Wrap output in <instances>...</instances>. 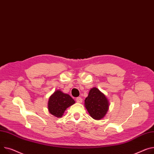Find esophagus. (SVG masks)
I'll list each match as a JSON object with an SVG mask.
<instances>
[{"mask_svg": "<svg viewBox=\"0 0 154 154\" xmlns=\"http://www.w3.org/2000/svg\"><path fill=\"white\" fill-rule=\"evenodd\" d=\"M75 100H76V101L79 103H81L82 102V99L81 97H77V98H76Z\"/></svg>", "mask_w": 154, "mask_h": 154, "instance_id": "esophagus-1", "label": "esophagus"}]
</instances>
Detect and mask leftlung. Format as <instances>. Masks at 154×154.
I'll list each match as a JSON object with an SVG mask.
<instances>
[{
  "label": "left lung",
  "instance_id": "left-lung-1",
  "mask_svg": "<svg viewBox=\"0 0 154 154\" xmlns=\"http://www.w3.org/2000/svg\"><path fill=\"white\" fill-rule=\"evenodd\" d=\"M85 106L90 116L96 120L103 118L108 110L109 101L97 88H92L85 100Z\"/></svg>",
  "mask_w": 154,
  "mask_h": 154
}]
</instances>
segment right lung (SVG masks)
<instances>
[{
    "instance_id": "1",
    "label": "right lung",
    "mask_w": 154,
    "mask_h": 154,
    "mask_svg": "<svg viewBox=\"0 0 154 154\" xmlns=\"http://www.w3.org/2000/svg\"><path fill=\"white\" fill-rule=\"evenodd\" d=\"M75 103L74 100L69 95L58 90L49 97L48 101V110L51 115L60 118L65 110Z\"/></svg>"
}]
</instances>
